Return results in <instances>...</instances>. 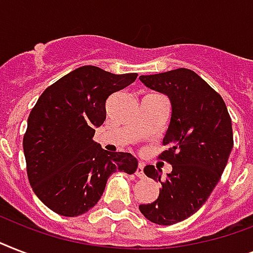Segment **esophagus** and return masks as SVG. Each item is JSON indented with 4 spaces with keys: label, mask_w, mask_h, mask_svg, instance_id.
Segmentation results:
<instances>
[{
    "label": "esophagus",
    "mask_w": 253,
    "mask_h": 253,
    "mask_svg": "<svg viewBox=\"0 0 253 253\" xmlns=\"http://www.w3.org/2000/svg\"><path fill=\"white\" fill-rule=\"evenodd\" d=\"M144 164L143 163H139L138 164V168H136V172H135V174L139 177V178H143L144 177Z\"/></svg>",
    "instance_id": "obj_1"
}]
</instances>
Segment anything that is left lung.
<instances>
[{"label": "left lung", "mask_w": 253, "mask_h": 253, "mask_svg": "<svg viewBox=\"0 0 253 253\" xmlns=\"http://www.w3.org/2000/svg\"><path fill=\"white\" fill-rule=\"evenodd\" d=\"M147 87L167 95L170 122L162 154L172 172L162 178V169L144 167V173L160 181L158 200L140 205L146 219L170 226L200 210L219 182L234 146L231 118L226 103L210 85L190 69L140 76Z\"/></svg>", "instance_id": "obj_1"}]
</instances>
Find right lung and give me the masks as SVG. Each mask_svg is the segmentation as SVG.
Here are the masks:
<instances>
[{
  "instance_id": "obj_1",
  "label": "right lung",
  "mask_w": 253,
  "mask_h": 253,
  "mask_svg": "<svg viewBox=\"0 0 253 253\" xmlns=\"http://www.w3.org/2000/svg\"><path fill=\"white\" fill-rule=\"evenodd\" d=\"M136 76L84 65L39 97L27 119L23 152L30 185L52 211L81 215L98 202L113 173L136 170L135 156L110 154L93 140L106 118L109 95L132 84Z\"/></svg>"
}]
</instances>
